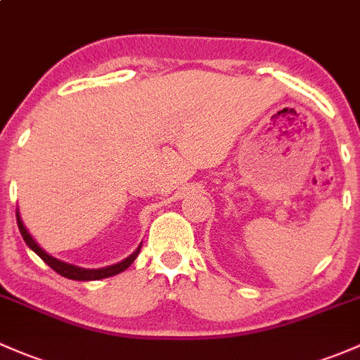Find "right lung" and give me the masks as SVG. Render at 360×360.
Masks as SVG:
<instances>
[{"mask_svg": "<svg viewBox=\"0 0 360 360\" xmlns=\"http://www.w3.org/2000/svg\"><path fill=\"white\" fill-rule=\"evenodd\" d=\"M17 224H18V229H20L22 238H24V241L27 243V247L32 250V252H36L37 255H39L41 259L44 260V264H48V266H50L53 271L58 272V274L63 276V278L75 279V281H96V279L110 278V276L119 274V272L126 271L127 267H129L131 264L134 262V259L138 257V253H139V248H138L134 253H132V255L127 257L126 260L115 264V266L103 267V269H82V267L72 266V264H65V262H62V260L55 259V257L48 255V253L44 252V250L41 248L39 245H37L36 241L32 240V236H30V234L27 233V229H25V226H24V222H22L20 215H18V210H17Z\"/></svg>", "mask_w": 360, "mask_h": 360, "instance_id": "add662e5", "label": "right lung"}]
</instances>
